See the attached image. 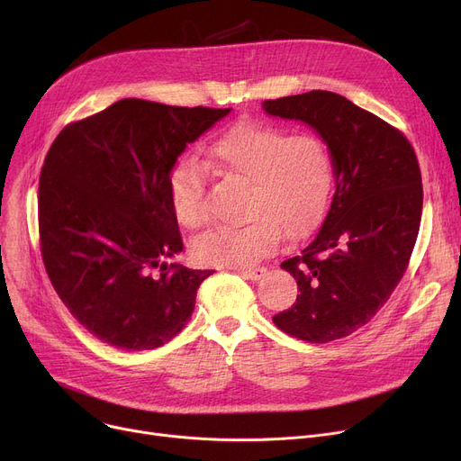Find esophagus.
<instances>
[{
  "label": "esophagus",
  "instance_id": "obj_1",
  "mask_svg": "<svg viewBox=\"0 0 461 461\" xmlns=\"http://www.w3.org/2000/svg\"><path fill=\"white\" fill-rule=\"evenodd\" d=\"M265 267H247V269H239L237 273L240 275V276H245V278H249V280H259L263 275H265Z\"/></svg>",
  "mask_w": 461,
  "mask_h": 461
}]
</instances>
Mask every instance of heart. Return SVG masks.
<instances>
[{
    "label": "heart",
    "instance_id": "heart-1",
    "mask_svg": "<svg viewBox=\"0 0 461 461\" xmlns=\"http://www.w3.org/2000/svg\"><path fill=\"white\" fill-rule=\"evenodd\" d=\"M209 164L216 176L249 188V222L214 230L194 247L203 263L222 267H249L278 247L282 233L292 240L304 237L318 224L332 186V158L320 140L250 121L212 143ZM207 183L205 164L185 158L172 169L169 198L186 230L211 222Z\"/></svg>",
    "mask_w": 461,
    "mask_h": 461
}]
</instances>
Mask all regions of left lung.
I'll use <instances>...</instances> for the list:
<instances>
[{"instance_id":"left-lung-1","label":"left lung","mask_w":461,"mask_h":461,"mask_svg":"<svg viewBox=\"0 0 461 461\" xmlns=\"http://www.w3.org/2000/svg\"><path fill=\"white\" fill-rule=\"evenodd\" d=\"M263 110L316 129L336 176L320 231L280 265L299 295L273 323L310 344L340 340L375 316L407 271L422 214L415 149L402 131L332 91L265 101Z\"/></svg>"}]
</instances>
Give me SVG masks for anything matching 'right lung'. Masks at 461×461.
Returning <instances> with one entry per match:
<instances>
[{
  "label": "right lung",
  "instance_id": "obj_1",
  "mask_svg": "<svg viewBox=\"0 0 461 461\" xmlns=\"http://www.w3.org/2000/svg\"><path fill=\"white\" fill-rule=\"evenodd\" d=\"M231 108L117 101L56 136L39 179V243L56 294L84 329L127 351L164 346L214 271L166 265L183 250L169 176Z\"/></svg>",
  "mask_w": 461,
  "mask_h": 461
}]
</instances>
